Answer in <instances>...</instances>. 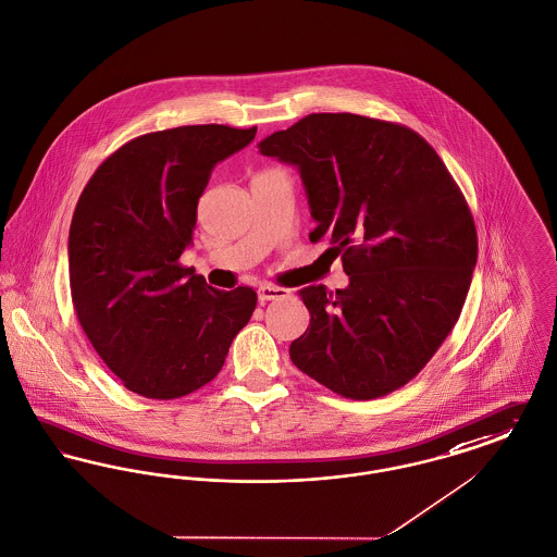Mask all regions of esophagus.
I'll use <instances>...</instances> for the list:
<instances>
[{
  "label": "esophagus",
  "mask_w": 557,
  "mask_h": 557,
  "mask_svg": "<svg viewBox=\"0 0 557 557\" xmlns=\"http://www.w3.org/2000/svg\"><path fill=\"white\" fill-rule=\"evenodd\" d=\"M287 295H289V289H283V287H276V285H270V283H265V285L258 289V297H260L262 304L264 301H274V299H283Z\"/></svg>",
  "instance_id": "obj_1"
}]
</instances>
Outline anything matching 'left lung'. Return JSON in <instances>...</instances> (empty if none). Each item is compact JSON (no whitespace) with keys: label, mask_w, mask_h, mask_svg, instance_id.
<instances>
[{"label":"left lung","mask_w":557,"mask_h":557,"mask_svg":"<svg viewBox=\"0 0 557 557\" xmlns=\"http://www.w3.org/2000/svg\"><path fill=\"white\" fill-rule=\"evenodd\" d=\"M295 165L317 228L342 253L346 289H299L310 326L293 364L354 400L409 383L459 321L478 258L473 218L438 152L405 125L312 113L270 134Z\"/></svg>","instance_id":"8db88e82"}]
</instances>
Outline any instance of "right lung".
I'll use <instances>...</instances> for the list:
<instances>
[{
	"label": "right lung",
	"mask_w": 557,
	"mask_h": 557,
	"mask_svg": "<svg viewBox=\"0 0 557 557\" xmlns=\"http://www.w3.org/2000/svg\"><path fill=\"white\" fill-rule=\"evenodd\" d=\"M258 127L182 125L115 150L89 177L69 231L79 324L121 383L174 400L213 380L258 293L220 292L180 264L213 168Z\"/></svg>",
	"instance_id": "right-lung-1"
}]
</instances>
